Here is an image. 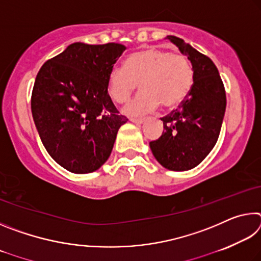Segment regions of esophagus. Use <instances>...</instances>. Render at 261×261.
Listing matches in <instances>:
<instances>
[{"label": "esophagus", "mask_w": 261, "mask_h": 261, "mask_svg": "<svg viewBox=\"0 0 261 261\" xmlns=\"http://www.w3.org/2000/svg\"><path fill=\"white\" fill-rule=\"evenodd\" d=\"M130 121H131L132 123H135V124H138V125L144 124V123H145L144 118H130Z\"/></svg>", "instance_id": "34e87169"}]
</instances>
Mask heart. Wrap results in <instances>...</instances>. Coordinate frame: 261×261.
Returning <instances> with one entry per match:
<instances>
[{"label":"heart","mask_w":261,"mask_h":261,"mask_svg":"<svg viewBox=\"0 0 261 261\" xmlns=\"http://www.w3.org/2000/svg\"><path fill=\"white\" fill-rule=\"evenodd\" d=\"M140 83L141 93L123 107L126 116H141L163 108H176L193 85V70L187 57L160 48H146L130 55L126 68L115 65L108 74V94L124 102Z\"/></svg>","instance_id":"1"}]
</instances>
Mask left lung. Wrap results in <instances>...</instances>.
<instances>
[{
    "label": "left lung",
    "mask_w": 261,
    "mask_h": 261,
    "mask_svg": "<svg viewBox=\"0 0 261 261\" xmlns=\"http://www.w3.org/2000/svg\"><path fill=\"white\" fill-rule=\"evenodd\" d=\"M166 39L188 57L193 70V85L178 108L161 118L162 136L151 141L149 147L162 167L185 171L199 165L215 146L226 113V92L210 57L183 39L174 35Z\"/></svg>",
    "instance_id": "obj_1"
}]
</instances>
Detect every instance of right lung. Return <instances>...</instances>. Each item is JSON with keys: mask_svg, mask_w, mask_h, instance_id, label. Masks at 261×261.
<instances>
[{"mask_svg": "<svg viewBox=\"0 0 261 261\" xmlns=\"http://www.w3.org/2000/svg\"><path fill=\"white\" fill-rule=\"evenodd\" d=\"M125 49L114 42H74L37 74L31 99L35 127L48 154L70 173L98 170L127 121L107 88L110 69Z\"/></svg>", "mask_w": 261, "mask_h": 261, "instance_id": "add662e5", "label": "right lung"}]
</instances>
